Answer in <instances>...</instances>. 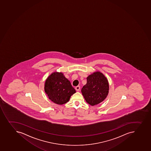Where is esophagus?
Wrapping results in <instances>:
<instances>
[{
	"label": "esophagus",
	"mask_w": 151,
	"mask_h": 151,
	"mask_svg": "<svg viewBox=\"0 0 151 151\" xmlns=\"http://www.w3.org/2000/svg\"><path fill=\"white\" fill-rule=\"evenodd\" d=\"M75 89H76V91H80V86H77L75 87Z\"/></svg>",
	"instance_id": "1"
}]
</instances>
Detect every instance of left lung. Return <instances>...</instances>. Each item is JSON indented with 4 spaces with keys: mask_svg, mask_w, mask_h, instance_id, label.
Here are the masks:
<instances>
[{
    "mask_svg": "<svg viewBox=\"0 0 151 151\" xmlns=\"http://www.w3.org/2000/svg\"><path fill=\"white\" fill-rule=\"evenodd\" d=\"M87 82L81 90L82 94L91 106L103 102L108 96L109 85L106 78L99 71L94 72L86 78Z\"/></svg>",
    "mask_w": 151,
    "mask_h": 151,
    "instance_id": "obj_1",
    "label": "left lung"
}]
</instances>
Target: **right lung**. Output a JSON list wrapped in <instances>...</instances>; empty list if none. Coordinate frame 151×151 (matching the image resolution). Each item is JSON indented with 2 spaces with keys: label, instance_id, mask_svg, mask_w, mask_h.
<instances>
[{
  "label": "right lung",
  "instance_id": "1",
  "mask_svg": "<svg viewBox=\"0 0 151 151\" xmlns=\"http://www.w3.org/2000/svg\"><path fill=\"white\" fill-rule=\"evenodd\" d=\"M45 91L49 99L58 105L68 102L71 96L76 92L70 81L63 73L58 72H53L47 78Z\"/></svg>",
  "mask_w": 151,
  "mask_h": 151
}]
</instances>
